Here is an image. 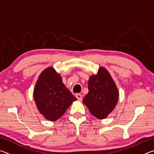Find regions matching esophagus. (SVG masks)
<instances>
[{
	"label": "esophagus",
	"instance_id": "esophagus-1",
	"mask_svg": "<svg viewBox=\"0 0 154 154\" xmlns=\"http://www.w3.org/2000/svg\"><path fill=\"white\" fill-rule=\"evenodd\" d=\"M75 96H76V98L79 100H82V95L80 94H76V95H75Z\"/></svg>",
	"mask_w": 154,
	"mask_h": 154
}]
</instances>
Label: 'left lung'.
Masks as SVG:
<instances>
[{
  "instance_id": "8db88e82",
  "label": "left lung",
  "mask_w": 154,
  "mask_h": 154,
  "mask_svg": "<svg viewBox=\"0 0 154 154\" xmlns=\"http://www.w3.org/2000/svg\"><path fill=\"white\" fill-rule=\"evenodd\" d=\"M118 88L105 68L98 69L96 75L88 81V93L83 103L94 116L104 119L113 110L118 100Z\"/></svg>"
}]
</instances>
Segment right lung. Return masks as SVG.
<instances>
[{
  "label": "right lung",
  "instance_id": "add662e5",
  "mask_svg": "<svg viewBox=\"0 0 154 154\" xmlns=\"http://www.w3.org/2000/svg\"><path fill=\"white\" fill-rule=\"evenodd\" d=\"M34 99L40 113L47 119L56 121L77 98L65 87L62 77L53 68L42 72L36 82Z\"/></svg>",
  "mask_w": 154,
  "mask_h": 154
}]
</instances>
